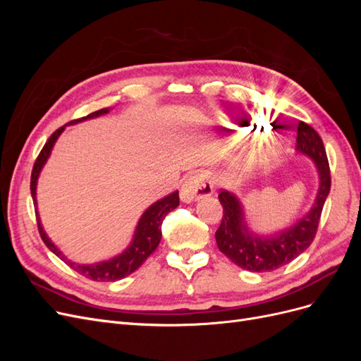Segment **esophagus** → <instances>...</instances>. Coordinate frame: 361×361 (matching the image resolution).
Wrapping results in <instances>:
<instances>
[{
  "mask_svg": "<svg viewBox=\"0 0 361 361\" xmlns=\"http://www.w3.org/2000/svg\"><path fill=\"white\" fill-rule=\"evenodd\" d=\"M214 192L211 180L202 171H192L183 179L180 187V199L183 203H191L203 197H209Z\"/></svg>",
  "mask_w": 361,
  "mask_h": 361,
  "instance_id": "34e87169",
  "label": "esophagus"
}]
</instances>
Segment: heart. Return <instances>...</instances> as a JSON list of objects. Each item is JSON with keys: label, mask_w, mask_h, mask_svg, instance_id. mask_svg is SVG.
I'll return each instance as SVG.
<instances>
[{"label": "heart", "mask_w": 361, "mask_h": 361, "mask_svg": "<svg viewBox=\"0 0 361 361\" xmlns=\"http://www.w3.org/2000/svg\"><path fill=\"white\" fill-rule=\"evenodd\" d=\"M259 161H260V159H257V158H253V159H247L248 166H256V164H257Z\"/></svg>", "instance_id": "obj_1"}]
</instances>
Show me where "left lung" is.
<instances>
[{
	"label": "left lung",
	"mask_w": 361,
	"mask_h": 361,
	"mask_svg": "<svg viewBox=\"0 0 361 361\" xmlns=\"http://www.w3.org/2000/svg\"><path fill=\"white\" fill-rule=\"evenodd\" d=\"M297 150L314 161L319 174V188L310 211L290 227L274 235L260 236L248 228L241 200L231 191H220L223 220L215 232L216 245L233 264L251 272L274 271L298 257L313 243L322 207L331 188L330 166L322 138L307 123L297 129Z\"/></svg>",
	"instance_id": "1"
}]
</instances>
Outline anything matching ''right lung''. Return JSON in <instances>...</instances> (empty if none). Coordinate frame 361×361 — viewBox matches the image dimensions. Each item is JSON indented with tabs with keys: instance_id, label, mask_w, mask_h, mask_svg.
I'll return each instance as SVG.
<instances>
[{
	"instance_id": "add662e5",
	"label": "right lung",
	"mask_w": 361,
	"mask_h": 361,
	"mask_svg": "<svg viewBox=\"0 0 361 361\" xmlns=\"http://www.w3.org/2000/svg\"><path fill=\"white\" fill-rule=\"evenodd\" d=\"M106 113H110V108H102L99 111H94L89 116H85L82 118H76L69 122L71 123H76V122H82V120L87 118H93V117H99L104 116ZM66 126V125H64ZM64 126L59 128L56 133H54L48 141L43 146V149L40 150V154L35 162V166H32V171H31V182H30V190H31V197L32 202L36 204V216H37V227H39V233L43 239V243L47 244V247L52 251L54 255L59 256L61 260L66 262V264L75 269L76 272H80L81 276H84L85 279H90L94 281H116L123 279L129 274H133L135 269H138L141 265L145 264V260L154 253L157 250L159 241H161V224L162 220L166 218V215L176 209L179 206V192L174 191L166 197L155 202L154 204H150L147 209L145 211V214L141 215L140 221L137 224L135 228V233L133 241L128 245V248L123 251V253H120L118 256L110 259V260H105V262H99V264H93V265H78V264H73L71 262L66 256H64L61 251L51 243V239L47 236L45 231H43L42 223H40V218L37 214V200H36V187H37V179H39V174L45 166L47 159L51 155V150L56 145L57 138L60 137V134L63 133Z\"/></svg>"
}]
</instances>
